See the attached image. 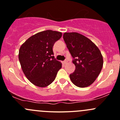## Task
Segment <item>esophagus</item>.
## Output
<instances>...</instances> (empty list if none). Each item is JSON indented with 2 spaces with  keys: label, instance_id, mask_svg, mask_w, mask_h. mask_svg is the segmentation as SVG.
Segmentation results:
<instances>
[{
  "label": "esophagus",
  "instance_id": "obj_1",
  "mask_svg": "<svg viewBox=\"0 0 120 120\" xmlns=\"http://www.w3.org/2000/svg\"><path fill=\"white\" fill-rule=\"evenodd\" d=\"M67 62H68L67 60H65V61H63V63L64 64H67Z\"/></svg>",
  "mask_w": 120,
  "mask_h": 120
}]
</instances>
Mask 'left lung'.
I'll list each match as a JSON object with an SVG mask.
<instances>
[{"mask_svg":"<svg viewBox=\"0 0 120 120\" xmlns=\"http://www.w3.org/2000/svg\"><path fill=\"white\" fill-rule=\"evenodd\" d=\"M63 39L74 58V72L70 75L71 82L79 88L92 84L103 65L102 54L89 38L78 32H65Z\"/></svg>","mask_w":120,"mask_h":120,"instance_id":"1","label":"left lung"}]
</instances>
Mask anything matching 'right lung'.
<instances>
[{"label":"right lung","mask_w":120,"mask_h":120,"mask_svg":"<svg viewBox=\"0 0 120 120\" xmlns=\"http://www.w3.org/2000/svg\"><path fill=\"white\" fill-rule=\"evenodd\" d=\"M61 36L58 31H42L29 38L20 47L19 59L21 68L34 85L41 88L49 85L62 67L53 56V45Z\"/></svg>","instance_id":"1"}]
</instances>
